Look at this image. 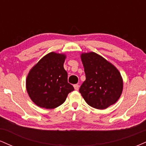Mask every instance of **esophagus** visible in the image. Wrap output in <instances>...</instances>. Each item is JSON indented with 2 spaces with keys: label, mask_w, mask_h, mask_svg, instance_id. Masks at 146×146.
Returning <instances> with one entry per match:
<instances>
[{
  "label": "esophagus",
  "mask_w": 146,
  "mask_h": 146,
  "mask_svg": "<svg viewBox=\"0 0 146 146\" xmlns=\"http://www.w3.org/2000/svg\"><path fill=\"white\" fill-rule=\"evenodd\" d=\"M73 86H74V88L75 90H78L79 88H80V86H79L78 84H74L73 85Z\"/></svg>",
  "instance_id": "esophagus-1"
}]
</instances>
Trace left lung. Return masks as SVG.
I'll use <instances>...</instances> for the list:
<instances>
[{
  "instance_id": "left-lung-1",
  "label": "left lung",
  "mask_w": 146,
  "mask_h": 146,
  "mask_svg": "<svg viewBox=\"0 0 146 146\" xmlns=\"http://www.w3.org/2000/svg\"><path fill=\"white\" fill-rule=\"evenodd\" d=\"M86 80L80 93L93 108L106 109L121 96L123 81L121 74L112 64L94 52L81 56Z\"/></svg>"
}]
</instances>
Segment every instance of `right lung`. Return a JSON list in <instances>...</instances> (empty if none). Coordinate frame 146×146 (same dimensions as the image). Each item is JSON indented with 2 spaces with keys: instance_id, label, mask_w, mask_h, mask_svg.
Masks as SVG:
<instances>
[{
  "instance_id": "right-lung-1",
  "label": "right lung",
  "mask_w": 146,
  "mask_h": 146,
  "mask_svg": "<svg viewBox=\"0 0 146 146\" xmlns=\"http://www.w3.org/2000/svg\"><path fill=\"white\" fill-rule=\"evenodd\" d=\"M66 56L51 53L43 57L31 68L26 80L30 98L41 108L52 109L64 102L74 90L68 82L67 72L63 64Z\"/></svg>"
}]
</instances>
